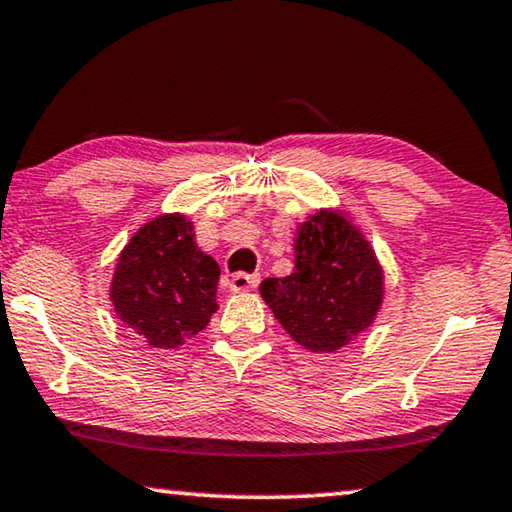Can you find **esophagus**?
I'll return each mask as SVG.
<instances>
[{
    "label": "esophagus",
    "mask_w": 512,
    "mask_h": 512,
    "mask_svg": "<svg viewBox=\"0 0 512 512\" xmlns=\"http://www.w3.org/2000/svg\"><path fill=\"white\" fill-rule=\"evenodd\" d=\"M257 285H259L257 273H234V276L229 278V290L232 292H248V290H255Z\"/></svg>",
    "instance_id": "esophagus-1"
}]
</instances>
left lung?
I'll return each mask as SVG.
<instances>
[{"mask_svg": "<svg viewBox=\"0 0 512 512\" xmlns=\"http://www.w3.org/2000/svg\"><path fill=\"white\" fill-rule=\"evenodd\" d=\"M294 243L290 276L266 278L259 292L299 345L336 352L376 320L383 269L369 241L343 213L311 215Z\"/></svg>", "mask_w": 512, "mask_h": 512, "instance_id": "obj_1", "label": "left lung"}]
</instances>
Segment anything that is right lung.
Returning a JSON list of instances; mask_svg holds the SVG:
<instances>
[{
    "label": "right lung",
    "instance_id": "1",
    "mask_svg": "<svg viewBox=\"0 0 512 512\" xmlns=\"http://www.w3.org/2000/svg\"><path fill=\"white\" fill-rule=\"evenodd\" d=\"M192 229L181 213L160 215L118 257L111 283L115 313L150 348H178L218 311L220 266L201 253Z\"/></svg>",
    "mask_w": 512,
    "mask_h": 512
}]
</instances>
